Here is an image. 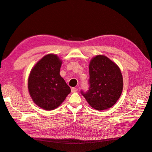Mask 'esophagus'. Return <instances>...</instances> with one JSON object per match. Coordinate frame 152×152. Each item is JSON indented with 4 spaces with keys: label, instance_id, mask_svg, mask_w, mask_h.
Returning <instances> with one entry per match:
<instances>
[{
    "label": "esophagus",
    "instance_id": "1",
    "mask_svg": "<svg viewBox=\"0 0 152 152\" xmlns=\"http://www.w3.org/2000/svg\"><path fill=\"white\" fill-rule=\"evenodd\" d=\"M71 90V92H75L77 91L78 89L77 88H76V87H72Z\"/></svg>",
    "mask_w": 152,
    "mask_h": 152
}]
</instances>
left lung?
<instances>
[{
  "label": "left lung",
  "instance_id": "8db88e82",
  "mask_svg": "<svg viewBox=\"0 0 152 152\" xmlns=\"http://www.w3.org/2000/svg\"><path fill=\"white\" fill-rule=\"evenodd\" d=\"M89 91H81L89 105L97 110L113 107L120 97L123 79L120 68L107 57L98 55L89 63Z\"/></svg>",
  "mask_w": 152,
  "mask_h": 152
}]
</instances>
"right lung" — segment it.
Returning <instances> with one entry per match:
<instances>
[{"label":"right lung","mask_w":152,"mask_h":152,"mask_svg":"<svg viewBox=\"0 0 152 152\" xmlns=\"http://www.w3.org/2000/svg\"><path fill=\"white\" fill-rule=\"evenodd\" d=\"M62 60L57 55H45L32 68L28 77L30 96L40 108H58L71 92L70 87L60 75Z\"/></svg>","instance_id":"right-lung-1"}]
</instances>
